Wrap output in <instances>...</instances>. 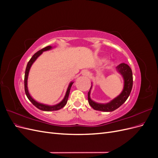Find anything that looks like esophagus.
I'll list each match as a JSON object with an SVG mask.
<instances>
[{
    "instance_id": "1",
    "label": "esophagus",
    "mask_w": 158,
    "mask_h": 158,
    "mask_svg": "<svg viewBox=\"0 0 158 158\" xmlns=\"http://www.w3.org/2000/svg\"><path fill=\"white\" fill-rule=\"evenodd\" d=\"M82 74L84 76H87L88 75V70H83L82 72Z\"/></svg>"
}]
</instances>
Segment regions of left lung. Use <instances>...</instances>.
Masks as SVG:
<instances>
[{
  "label": "left lung",
  "instance_id": "1",
  "mask_svg": "<svg viewBox=\"0 0 158 158\" xmlns=\"http://www.w3.org/2000/svg\"><path fill=\"white\" fill-rule=\"evenodd\" d=\"M116 70L118 73H120L124 80V87L122 92L117 97L114 98L111 102L107 103H98L94 102L90 98V92L92 87L88 93V103L94 109L104 112H111L118 109L119 107L126 102L130 95L132 88L133 78L132 72L131 69L128 64L125 63H121L116 67Z\"/></svg>",
  "mask_w": 158,
  "mask_h": 158
}]
</instances>
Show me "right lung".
<instances>
[{"label": "right lung", "instance_id": "add662e5", "mask_svg": "<svg viewBox=\"0 0 158 158\" xmlns=\"http://www.w3.org/2000/svg\"><path fill=\"white\" fill-rule=\"evenodd\" d=\"M51 49H52V47H51L50 45L47 46V47H45V48L40 50L39 51H37V52H35V53L32 56L31 59L30 60L29 62H28V63L27 64L26 69V72H25V76H24V89H25V92H26L27 98L32 103L33 106H35L37 108H38L40 110H42V111H57V110H59L61 108H63V107H64V106L66 104V103H67V101H68V98H69V96L70 88H71L72 85H73V84L74 83V82H71L69 84V87L67 88V90H66V94H65V96H64V99L62 100V101L59 103L55 105V106H48V105L43 104V103L37 102L35 101L34 99H33L32 97L30 95V94L29 93V91H28V89H27V78H28V74H29V72H30L31 66L33 64V63L35 61V60L38 58V57H39L43 53V52L51 50Z\"/></svg>", "mask_w": 158, "mask_h": 158}]
</instances>
